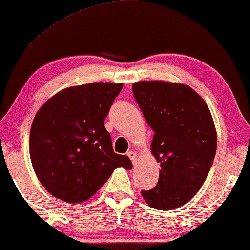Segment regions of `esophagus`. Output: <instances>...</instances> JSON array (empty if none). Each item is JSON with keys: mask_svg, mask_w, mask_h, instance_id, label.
Instances as JSON below:
<instances>
[{"mask_svg": "<svg viewBox=\"0 0 250 250\" xmlns=\"http://www.w3.org/2000/svg\"><path fill=\"white\" fill-rule=\"evenodd\" d=\"M126 155L129 156L130 158V160H131V162H132L133 164H135L137 163V160H138V156H137V154L134 153V152H132V151H130V152H128V153H126Z\"/></svg>", "mask_w": 250, "mask_h": 250, "instance_id": "obj_1", "label": "esophagus"}]
</instances>
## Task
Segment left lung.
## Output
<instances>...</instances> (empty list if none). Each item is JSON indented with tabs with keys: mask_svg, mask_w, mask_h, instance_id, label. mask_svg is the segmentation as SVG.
<instances>
[{
	"mask_svg": "<svg viewBox=\"0 0 250 250\" xmlns=\"http://www.w3.org/2000/svg\"><path fill=\"white\" fill-rule=\"evenodd\" d=\"M132 91L154 131L151 151L161 166L158 184L142 196L153 208L174 209L195 195L210 170L217 146L213 118L186 84L139 82Z\"/></svg>",
	"mask_w": 250,
	"mask_h": 250,
	"instance_id": "1",
	"label": "left lung"
}]
</instances>
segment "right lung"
Here are the masks:
<instances>
[{"mask_svg": "<svg viewBox=\"0 0 250 250\" xmlns=\"http://www.w3.org/2000/svg\"><path fill=\"white\" fill-rule=\"evenodd\" d=\"M122 83H92L59 91L36 113L29 154L44 188L67 203H82L103 186L113 170L132 167L113 152L104 119Z\"/></svg>", "mask_w": 250, "mask_h": 250, "instance_id": "obj_1", "label": "right lung"}]
</instances>
